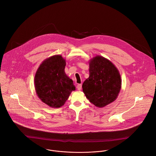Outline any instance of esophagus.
<instances>
[{
    "instance_id": "obj_1",
    "label": "esophagus",
    "mask_w": 156,
    "mask_h": 156,
    "mask_svg": "<svg viewBox=\"0 0 156 156\" xmlns=\"http://www.w3.org/2000/svg\"><path fill=\"white\" fill-rule=\"evenodd\" d=\"M77 88L78 90H80L82 89V84H78V85H77Z\"/></svg>"
}]
</instances>
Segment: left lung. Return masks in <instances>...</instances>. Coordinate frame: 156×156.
I'll use <instances>...</instances> for the list:
<instances>
[{
    "label": "left lung",
    "instance_id": "obj_1",
    "mask_svg": "<svg viewBox=\"0 0 156 156\" xmlns=\"http://www.w3.org/2000/svg\"><path fill=\"white\" fill-rule=\"evenodd\" d=\"M89 76L82 85L89 101L98 108L113 102L121 88V77L117 68L109 59L97 55L89 61Z\"/></svg>",
    "mask_w": 156,
    "mask_h": 156
}]
</instances>
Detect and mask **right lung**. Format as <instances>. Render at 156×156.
<instances>
[{
    "label": "right lung",
    "instance_id": "add662e5",
    "mask_svg": "<svg viewBox=\"0 0 156 156\" xmlns=\"http://www.w3.org/2000/svg\"><path fill=\"white\" fill-rule=\"evenodd\" d=\"M66 59L60 55L47 58L37 69L34 84L38 98L49 107L58 108L76 90L73 81L65 72Z\"/></svg>",
    "mask_w": 156,
    "mask_h": 156
}]
</instances>
